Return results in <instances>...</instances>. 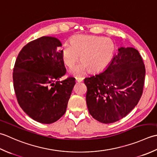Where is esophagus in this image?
Wrapping results in <instances>:
<instances>
[{"label":"esophagus","mask_w":157,"mask_h":157,"mask_svg":"<svg viewBox=\"0 0 157 157\" xmlns=\"http://www.w3.org/2000/svg\"><path fill=\"white\" fill-rule=\"evenodd\" d=\"M83 81V78L82 77H76V81L80 82H82Z\"/></svg>","instance_id":"34e87169"}]
</instances>
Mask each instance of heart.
Instances as JSON below:
<instances>
[{"instance_id":"heart-1","label":"heart","mask_w":157,"mask_h":157,"mask_svg":"<svg viewBox=\"0 0 157 157\" xmlns=\"http://www.w3.org/2000/svg\"><path fill=\"white\" fill-rule=\"evenodd\" d=\"M115 50L113 41L108 38L77 35L72 37L70 44L62 47V60L69 68L74 66L81 55V62L70 70L76 76H82L89 68L97 72L106 67L113 58Z\"/></svg>"}]
</instances>
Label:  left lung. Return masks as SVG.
<instances>
[{
  "mask_svg": "<svg viewBox=\"0 0 157 157\" xmlns=\"http://www.w3.org/2000/svg\"><path fill=\"white\" fill-rule=\"evenodd\" d=\"M145 75L138 51L121 47L104 72L84 80L86 101L93 118L108 124L129 114L142 97Z\"/></svg>",
  "mask_w": 157,
  "mask_h": 157,
  "instance_id": "left-lung-1",
  "label": "left lung"
}]
</instances>
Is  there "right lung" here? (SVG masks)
Returning <instances> with one entry per match:
<instances>
[{"instance_id":"obj_1","label":"right lung","mask_w":157,"mask_h":157,"mask_svg":"<svg viewBox=\"0 0 157 157\" xmlns=\"http://www.w3.org/2000/svg\"><path fill=\"white\" fill-rule=\"evenodd\" d=\"M56 38L42 36L22 48L16 59L13 80L17 102L34 121L51 124L65 114L75 78L66 74Z\"/></svg>"}]
</instances>
